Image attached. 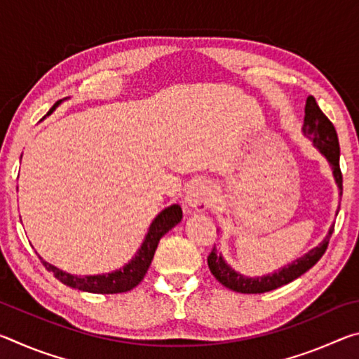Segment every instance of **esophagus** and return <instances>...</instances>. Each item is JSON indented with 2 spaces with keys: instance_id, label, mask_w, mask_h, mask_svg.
Listing matches in <instances>:
<instances>
[{
  "instance_id": "34e87169",
  "label": "esophagus",
  "mask_w": 359,
  "mask_h": 359,
  "mask_svg": "<svg viewBox=\"0 0 359 359\" xmlns=\"http://www.w3.org/2000/svg\"><path fill=\"white\" fill-rule=\"evenodd\" d=\"M214 201V190L209 182L204 180H196L193 182L188 188L187 196H185V209L187 210H205L212 205Z\"/></svg>"
}]
</instances>
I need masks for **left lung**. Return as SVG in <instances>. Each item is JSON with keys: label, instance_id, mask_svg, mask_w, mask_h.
Listing matches in <instances>:
<instances>
[{"label": "left lung", "instance_id": "8db88e82", "mask_svg": "<svg viewBox=\"0 0 359 359\" xmlns=\"http://www.w3.org/2000/svg\"><path fill=\"white\" fill-rule=\"evenodd\" d=\"M302 133L304 136L311 139L315 147L320 150V154L326 158L327 163H330L334 179H336V184L340 190V196H342V172H340L339 166L340 147L337 133L330 118L321 112V109L318 107L313 96H309L306 101V117H304ZM332 233L334 224L330 228V231H327L326 238L321 241L317 247L309 250L304 257L294 259L293 263H290L288 266H283L278 271L272 272V274H267L263 277H247L242 276L241 272H236L233 267L223 259L222 253H217L215 245L209 253L208 264L212 276L229 290L238 291V293H266V291L276 290L278 287H282V285L293 282L294 278L301 277L304 272H307L311 267L317 264L318 259L323 257L326 252Z\"/></svg>", "mask_w": 359, "mask_h": 359}]
</instances>
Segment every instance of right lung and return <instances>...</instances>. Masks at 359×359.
<instances>
[{
	"label": "right lung",
	"mask_w": 359,
	"mask_h": 359,
	"mask_svg": "<svg viewBox=\"0 0 359 359\" xmlns=\"http://www.w3.org/2000/svg\"><path fill=\"white\" fill-rule=\"evenodd\" d=\"M62 101H58L53 104L50 111L47 112V115H50L55 107L60 104ZM182 220V209L179 204H172L166 208L165 210H161L160 214L155 217V220L151 222L149 233L145 234V239L142 242L141 248H139L137 253L135 255L128 264H125L123 267H120L118 271L114 272H107V274H100V276H72L65 272L58 267L52 266L50 263L42 259V264L46 266V269L48 272H52L55 278H58L60 282L68 285L71 288H77L81 291H88V293H98V294H115V293H125V291H130L135 287H137L139 283L147 272L149 266L154 259L155 250L158 247V242L165 236L169 229H172L175 224L180 223Z\"/></svg>",
	"instance_id": "1"
}]
</instances>
